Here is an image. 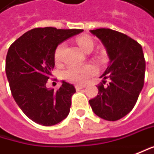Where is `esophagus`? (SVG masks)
<instances>
[{
	"instance_id": "obj_1",
	"label": "esophagus",
	"mask_w": 154,
	"mask_h": 154,
	"mask_svg": "<svg viewBox=\"0 0 154 154\" xmlns=\"http://www.w3.org/2000/svg\"><path fill=\"white\" fill-rule=\"evenodd\" d=\"M85 87H86L85 85H75V89H76V90H80V89L84 88Z\"/></svg>"
}]
</instances>
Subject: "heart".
<instances>
[{
  "label": "heart",
  "instance_id": "1",
  "mask_svg": "<svg viewBox=\"0 0 154 154\" xmlns=\"http://www.w3.org/2000/svg\"><path fill=\"white\" fill-rule=\"evenodd\" d=\"M76 43L79 47L84 52H90L94 48V41L88 35H82L76 38ZM64 49V45L60 44L57 46L54 51V60L56 62H60L61 60L62 51ZM95 68L92 65H85L81 66H70L63 72V78L72 83L86 82V81L95 73Z\"/></svg>",
  "mask_w": 154,
  "mask_h": 154
}]
</instances>
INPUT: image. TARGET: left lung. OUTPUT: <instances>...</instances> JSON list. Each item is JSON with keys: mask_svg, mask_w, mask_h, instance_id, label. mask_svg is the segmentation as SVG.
Listing matches in <instances>:
<instances>
[{"mask_svg": "<svg viewBox=\"0 0 154 154\" xmlns=\"http://www.w3.org/2000/svg\"><path fill=\"white\" fill-rule=\"evenodd\" d=\"M90 32L101 40L107 51L109 64L101 76L110 82L102 83L98 94L89 100L94 113L108 121L126 116L135 106L141 92L146 71L142 46L125 34L110 29H97Z\"/></svg>", "mask_w": 154, "mask_h": 154, "instance_id": "obj_1", "label": "left lung"}]
</instances>
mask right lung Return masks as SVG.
I'll use <instances>...</instances> for the list:
<instances>
[{"label":"right lung","mask_w":154,"mask_h":154,"mask_svg":"<svg viewBox=\"0 0 154 154\" xmlns=\"http://www.w3.org/2000/svg\"><path fill=\"white\" fill-rule=\"evenodd\" d=\"M83 29L36 28L24 33L8 48L6 74L11 94L22 111L45 126L60 123L70 111L74 87L65 81L55 91L45 84L55 66L54 51L63 41Z\"/></svg>","instance_id":"1"}]
</instances>
